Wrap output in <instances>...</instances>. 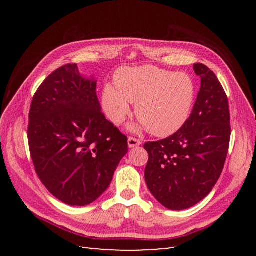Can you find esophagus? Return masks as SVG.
Instances as JSON below:
<instances>
[{
	"mask_svg": "<svg viewBox=\"0 0 256 256\" xmlns=\"http://www.w3.org/2000/svg\"><path fill=\"white\" fill-rule=\"evenodd\" d=\"M138 145H141V141L138 140L136 138H128V146L129 148H134V147H136Z\"/></svg>",
	"mask_w": 256,
	"mask_h": 256,
	"instance_id": "1",
	"label": "esophagus"
}]
</instances>
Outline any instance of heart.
<instances>
[{"mask_svg": "<svg viewBox=\"0 0 256 256\" xmlns=\"http://www.w3.org/2000/svg\"><path fill=\"white\" fill-rule=\"evenodd\" d=\"M114 85L102 90V109L113 124L120 125L136 104L138 128L157 136L177 132L190 118L196 88L191 76L152 65L122 67L114 74Z\"/></svg>", "mask_w": 256, "mask_h": 256, "instance_id": "heart-1", "label": "heart"}]
</instances>
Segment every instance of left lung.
Wrapping results in <instances>:
<instances>
[{
	"label": "left lung",
	"mask_w": 256,
	"mask_h": 256,
	"mask_svg": "<svg viewBox=\"0 0 256 256\" xmlns=\"http://www.w3.org/2000/svg\"><path fill=\"white\" fill-rule=\"evenodd\" d=\"M200 88L187 122L164 140L147 142L145 182L154 198L172 210H182L206 198L222 173L230 125L228 100L207 66L193 65Z\"/></svg>",
	"instance_id": "obj_1"
}]
</instances>
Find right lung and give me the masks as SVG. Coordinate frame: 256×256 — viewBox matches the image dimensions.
Returning a JSON list of instances; mask_svg holds the SVG:
<instances>
[{
	"label": "right lung",
	"instance_id": "add662e5",
	"mask_svg": "<svg viewBox=\"0 0 256 256\" xmlns=\"http://www.w3.org/2000/svg\"><path fill=\"white\" fill-rule=\"evenodd\" d=\"M97 80L67 64L46 79L32 100L28 138L35 171L53 196L86 206L109 187L128 152L127 136L102 112Z\"/></svg>",
	"mask_w": 256,
	"mask_h": 256
}]
</instances>
